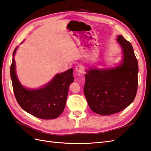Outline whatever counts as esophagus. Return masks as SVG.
<instances>
[{"label": "esophagus", "instance_id": "34e87169", "mask_svg": "<svg viewBox=\"0 0 151 151\" xmlns=\"http://www.w3.org/2000/svg\"><path fill=\"white\" fill-rule=\"evenodd\" d=\"M76 71L78 73H84V68L81 65H78L76 66Z\"/></svg>", "mask_w": 151, "mask_h": 151}]
</instances>
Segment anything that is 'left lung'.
<instances>
[{
	"label": "left lung",
	"instance_id": "8db88e82",
	"mask_svg": "<svg viewBox=\"0 0 151 151\" xmlns=\"http://www.w3.org/2000/svg\"><path fill=\"white\" fill-rule=\"evenodd\" d=\"M122 46L121 65L110 69L86 70L84 93L93 112L102 116L122 111L132 103L138 89V63L132 45L119 35Z\"/></svg>",
	"mask_w": 151,
	"mask_h": 151
}]
</instances>
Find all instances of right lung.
Here are the masks:
<instances>
[{
  "label": "right lung",
  "mask_w": 151,
  "mask_h": 151,
  "mask_svg": "<svg viewBox=\"0 0 151 151\" xmlns=\"http://www.w3.org/2000/svg\"><path fill=\"white\" fill-rule=\"evenodd\" d=\"M13 53L10 66V76L13 92L19 105L26 112L37 118L50 119L58 118L64 110L69 86L74 81L73 69L57 74L48 84L39 89H27L20 83L15 72L14 55Z\"/></svg>",
  "instance_id": "1"
}]
</instances>
